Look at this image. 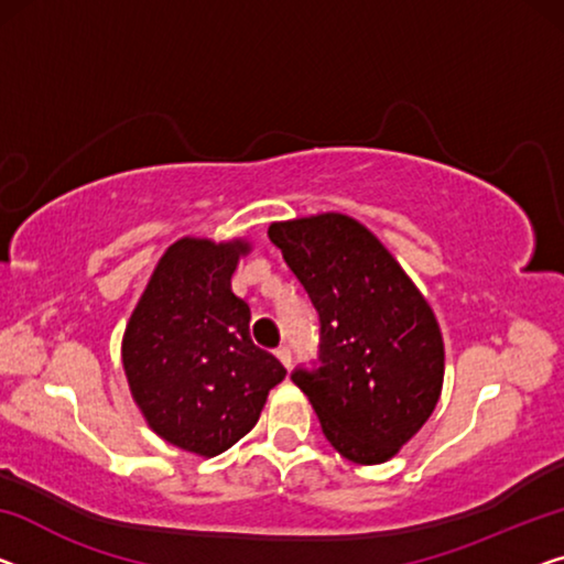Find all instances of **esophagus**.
<instances>
[{
  "mask_svg": "<svg viewBox=\"0 0 564 564\" xmlns=\"http://www.w3.org/2000/svg\"><path fill=\"white\" fill-rule=\"evenodd\" d=\"M275 357H279V359H281V362H283V367H285V369H289V367H291V349H289V347H285V344H281V347H279V349H275Z\"/></svg>",
  "mask_w": 564,
  "mask_h": 564,
  "instance_id": "esophagus-1",
  "label": "esophagus"
}]
</instances>
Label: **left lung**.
<instances>
[{
	"label": "left lung",
	"instance_id": "1",
	"mask_svg": "<svg viewBox=\"0 0 564 564\" xmlns=\"http://www.w3.org/2000/svg\"><path fill=\"white\" fill-rule=\"evenodd\" d=\"M268 238L318 314L316 362L291 380L344 458L382 464L431 417L443 339L427 301L380 240L347 215L275 223Z\"/></svg>",
	"mask_w": 564,
	"mask_h": 564
}]
</instances>
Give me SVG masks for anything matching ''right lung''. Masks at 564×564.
Segmentation results:
<instances>
[{"mask_svg": "<svg viewBox=\"0 0 564 564\" xmlns=\"http://www.w3.org/2000/svg\"><path fill=\"white\" fill-rule=\"evenodd\" d=\"M246 242L176 240L123 334L133 400L166 443L217 456L258 423L285 367L250 339V306L230 289Z\"/></svg>", "mask_w": 564, "mask_h": 564, "instance_id": "1", "label": "right lung"}]
</instances>
